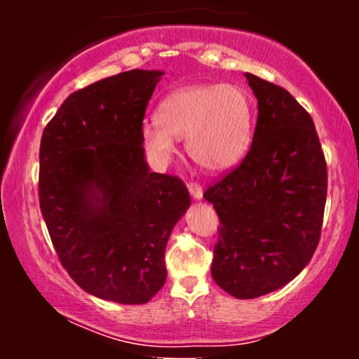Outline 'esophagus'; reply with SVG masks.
I'll list each match as a JSON object with an SVG mask.
<instances>
[{"label":"esophagus","mask_w":359,"mask_h":359,"mask_svg":"<svg viewBox=\"0 0 359 359\" xmlns=\"http://www.w3.org/2000/svg\"><path fill=\"white\" fill-rule=\"evenodd\" d=\"M187 187L194 199H201V197H203V185L199 182H189Z\"/></svg>","instance_id":"obj_1"}]
</instances>
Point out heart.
<instances>
[{
  "mask_svg": "<svg viewBox=\"0 0 359 359\" xmlns=\"http://www.w3.org/2000/svg\"><path fill=\"white\" fill-rule=\"evenodd\" d=\"M185 137L187 154L208 170H224L246 155L253 138V101L233 84H196L172 90L158 104L156 121L142 126L148 154L167 158L174 138Z\"/></svg>",
  "mask_w": 359,
  "mask_h": 359,
  "instance_id": "heart-1",
  "label": "heart"
}]
</instances>
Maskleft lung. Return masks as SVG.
<instances>
[{
    "instance_id": "obj_1",
    "label": "left lung",
    "mask_w": 359,
    "mask_h": 359,
    "mask_svg": "<svg viewBox=\"0 0 359 359\" xmlns=\"http://www.w3.org/2000/svg\"><path fill=\"white\" fill-rule=\"evenodd\" d=\"M258 100L245 158L204 191L219 217L211 273L236 299H255L294 280L323 229L327 165L307 113L287 89L245 74Z\"/></svg>"
}]
</instances>
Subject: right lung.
I'll return each instance as SVG.
<instances>
[{
    "label": "right lung",
    "mask_w": 359,
    "mask_h": 359,
    "mask_svg": "<svg viewBox=\"0 0 359 359\" xmlns=\"http://www.w3.org/2000/svg\"><path fill=\"white\" fill-rule=\"evenodd\" d=\"M160 71L72 93L40 142L39 201L53 248L90 295L145 304L167 278L165 246L191 204L182 179L148 170L142 145Z\"/></svg>",
    "instance_id": "1"
}]
</instances>
